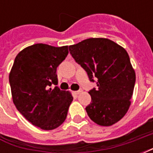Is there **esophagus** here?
Instances as JSON below:
<instances>
[{"mask_svg": "<svg viewBox=\"0 0 153 153\" xmlns=\"http://www.w3.org/2000/svg\"><path fill=\"white\" fill-rule=\"evenodd\" d=\"M80 93H82V90H78V91H75V92H74V93H75L76 95L79 94Z\"/></svg>", "mask_w": 153, "mask_h": 153, "instance_id": "obj_1", "label": "esophagus"}]
</instances>
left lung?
I'll return each mask as SVG.
<instances>
[{"mask_svg":"<svg viewBox=\"0 0 153 153\" xmlns=\"http://www.w3.org/2000/svg\"><path fill=\"white\" fill-rule=\"evenodd\" d=\"M69 51L90 81L97 83L88 92L92 101L85 109L89 118L102 126L118 122L130 106L136 79L127 51L107 38L85 39Z\"/></svg>","mask_w":153,"mask_h":153,"instance_id":"obj_1","label":"left lung"}]
</instances>
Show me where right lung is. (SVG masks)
I'll return each mask as SVG.
<instances>
[{
	"mask_svg": "<svg viewBox=\"0 0 153 153\" xmlns=\"http://www.w3.org/2000/svg\"><path fill=\"white\" fill-rule=\"evenodd\" d=\"M69 53L68 47L38 43L15 57L9 76L16 108L32 125L44 130L59 127L66 119L73 101L69 92L57 85L56 68Z\"/></svg>",
	"mask_w": 153,
	"mask_h": 153,
	"instance_id": "right-lung-1",
	"label": "right lung"
}]
</instances>
